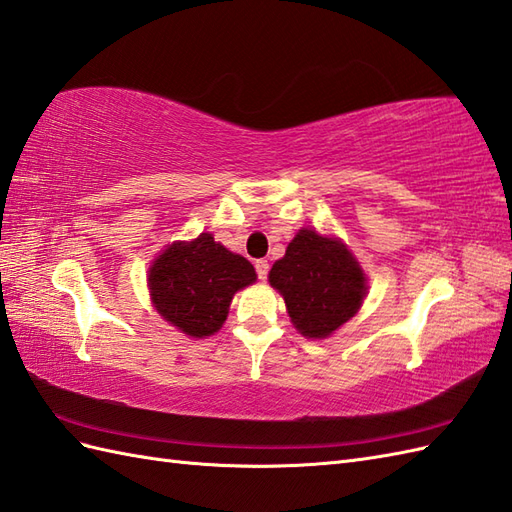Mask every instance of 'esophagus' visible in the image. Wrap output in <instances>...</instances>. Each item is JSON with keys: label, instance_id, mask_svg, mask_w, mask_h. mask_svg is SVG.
Segmentation results:
<instances>
[{"label": "esophagus", "instance_id": "esophagus-1", "mask_svg": "<svg viewBox=\"0 0 512 512\" xmlns=\"http://www.w3.org/2000/svg\"><path fill=\"white\" fill-rule=\"evenodd\" d=\"M268 268H270V264L266 259H257L255 261V270H257V277L261 279V281H266V277H268Z\"/></svg>", "mask_w": 512, "mask_h": 512}]
</instances>
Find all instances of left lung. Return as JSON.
<instances>
[{
	"label": "left lung",
	"mask_w": 512,
	"mask_h": 512,
	"mask_svg": "<svg viewBox=\"0 0 512 512\" xmlns=\"http://www.w3.org/2000/svg\"><path fill=\"white\" fill-rule=\"evenodd\" d=\"M268 281L285 301L294 327L307 338H327L358 314L366 275L338 237L301 229L270 268Z\"/></svg>",
	"instance_id": "8db88e82"
}]
</instances>
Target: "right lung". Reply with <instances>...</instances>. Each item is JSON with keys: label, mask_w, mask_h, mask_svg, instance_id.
Segmentation results:
<instances>
[{"label": "right lung", "mask_w": 512, "mask_h": 512, "mask_svg": "<svg viewBox=\"0 0 512 512\" xmlns=\"http://www.w3.org/2000/svg\"><path fill=\"white\" fill-rule=\"evenodd\" d=\"M255 279L251 261L231 253L211 233L170 244L148 270L154 310L192 338L216 334L227 320L233 294Z\"/></svg>", "instance_id": "1"}]
</instances>
